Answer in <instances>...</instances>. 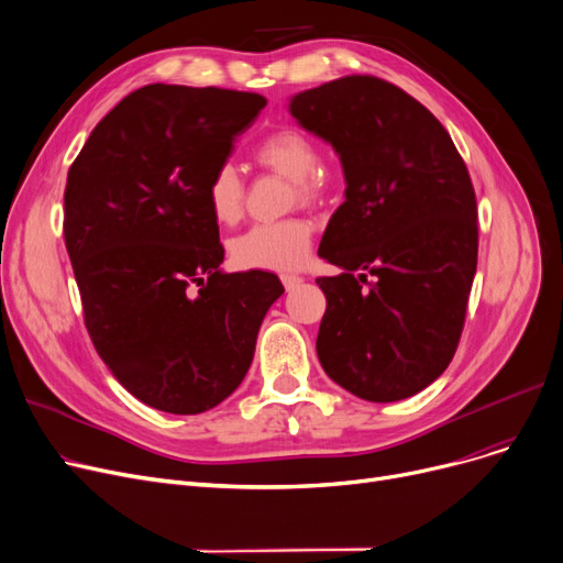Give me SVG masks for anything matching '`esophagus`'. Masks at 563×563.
I'll use <instances>...</instances> for the list:
<instances>
[{
	"mask_svg": "<svg viewBox=\"0 0 563 563\" xmlns=\"http://www.w3.org/2000/svg\"><path fill=\"white\" fill-rule=\"evenodd\" d=\"M280 280L285 285V289H295V287H299L303 283V278L297 276V274H280Z\"/></svg>",
	"mask_w": 563,
	"mask_h": 563,
	"instance_id": "1",
	"label": "esophagus"
}]
</instances>
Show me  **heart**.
<instances>
[{"label":"heart","mask_w":563,"mask_h":563,"mask_svg":"<svg viewBox=\"0 0 563 563\" xmlns=\"http://www.w3.org/2000/svg\"><path fill=\"white\" fill-rule=\"evenodd\" d=\"M253 158L276 175L291 181V200L317 202L327 190L320 165V146L291 126L266 133L255 146ZM205 202L218 225H234L243 213V181L230 163L218 165L207 179ZM314 225L303 216H289L283 221L253 225L232 241V260L243 268L262 272H287L301 266L312 249Z\"/></svg>","instance_id":"1"}]
</instances>
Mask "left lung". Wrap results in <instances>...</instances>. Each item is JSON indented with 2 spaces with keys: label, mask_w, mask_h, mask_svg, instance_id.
<instances>
[{
  "label": "left lung",
  "mask_w": 563,
  "mask_h": 563,
  "mask_svg": "<svg viewBox=\"0 0 563 563\" xmlns=\"http://www.w3.org/2000/svg\"><path fill=\"white\" fill-rule=\"evenodd\" d=\"M289 112L331 142L347 181L317 251L342 268L317 278V356L363 400L409 398L449 368L467 314L478 257L467 165L426 106L375 76L301 91Z\"/></svg>",
  "instance_id": "obj_1"
}]
</instances>
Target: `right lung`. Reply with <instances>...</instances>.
I'll list each match as a JSON object with an SVG mask.
<instances>
[{
    "label": "right lung",
    "mask_w": 563,
    "mask_h": 563,
    "mask_svg": "<svg viewBox=\"0 0 563 563\" xmlns=\"http://www.w3.org/2000/svg\"><path fill=\"white\" fill-rule=\"evenodd\" d=\"M266 99L146 85L121 99L73 161L64 241L96 352L129 394L200 413L246 377L276 274H223L205 186Z\"/></svg>",
    "instance_id": "1"
}]
</instances>
